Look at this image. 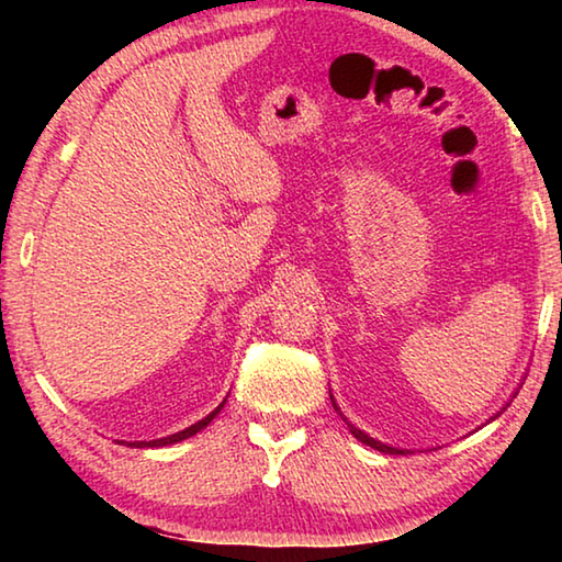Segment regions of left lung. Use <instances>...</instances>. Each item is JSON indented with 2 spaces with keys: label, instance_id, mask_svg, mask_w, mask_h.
Returning <instances> with one entry per match:
<instances>
[{
  "label": "left lung",
  "instance_id": "left-lung-1",
  "mask_svg": "<svg viewBox=\"0 0 562 562\" xmlns=\"http://www.w3.org/2000/svg\"><path fill=\"white\" fill-rule=\"evenodd\" d=\"M513 396H516V394H513ZM329 398H331V404H335V396H331V392H329ZM510 404V402H508ZM508 404L506 406H503L501 408V412L498 414H493L491 418H488V422H493V418H498L503 412H506V408H508ZM335 412H339V406L335 404ZM339 416L341 418H345V424L349 426V431H351V436H355V439H359L361 443H364V446H372V449H376V451H382V453H408L406 449H396V446H389V443H382V441H376V439H372V436H369V434H364V431H361V429H357V426L355 424H351V422H347V416L345 414H341L339 412ZM486 422V424H488Z\"/></svg>",
  "mask_w": 562,
  "mask_h": 562
}]
</instances>
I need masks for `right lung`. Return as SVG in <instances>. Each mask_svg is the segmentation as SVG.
<instances>
[{
  "instance_id": "obj_1",
  "label": "right lung",
  "mask_w": 562,
  "mask_h": 562,
  "mask_svg": "<svg viewBox=\"0 0 562 562\" xmlns=\"http://www.w3.org/2000/svg\"><path fill=\"white\" fill-rule=\"evenodd\" d=\"M225 402H227V398H223V404H217L211 414H207L205 418H201V422H195L193 426H188V429H183V431L170 434V436H164V439H154V441H133L128 446H136V449H160V446H170V443H178V441H183V439H190V436H195L198 431H203L205 426L211 424L217 414H221V408L225 406Z\"/></svg>"
}]
</instances>
